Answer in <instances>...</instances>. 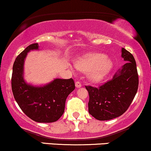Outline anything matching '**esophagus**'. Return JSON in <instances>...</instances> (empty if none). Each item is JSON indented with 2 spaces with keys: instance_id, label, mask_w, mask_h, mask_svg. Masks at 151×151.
<instances>
[{
  "instance_id": "34e87169",
  "label": "esophagus",
  "mask_w": 151,
  "mask_h": 151,
  "mask_svg": "<svg viewBox=\"0 0 151 151\" xmlns=\"http://www.w3.org/2000/svg\"><path fill=\"white\" fill-rule=\"evenodd\" d=\"M75 86L77 88H80L81 86V82H79V81H76L75 82Z\"/></svg>"
}]
</instances>
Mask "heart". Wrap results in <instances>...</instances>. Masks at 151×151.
<instances>
[{
  "mask_svg": "<svg viewBox=\"0 0 151 151\" xmlns=\"http://www.w3.org/2000/svg\"><path fill=\"white\" fill-rule=\"evenodd\" d=\"M78 70L88 72V77L91 81L98 82L104 79L112 68V62L101 53H91L84 55L75 62Z\"/></svg>",
  "mask_w": 151,
  "mask_h": 151,
  "instance_id": "heart-1",
  "label": "heart"
}]
</instances>
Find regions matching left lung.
Masks as SVG:
<instances>
[{
	"instance_id": "left-lung-1",
	"label": "left lung",
	"mask_w": 151,
	"mask_h": 151,
	"mask_svg": "<svg viewBox=\"0 0 151 151\" xmlns=\"http://www.w3.org/2000/svg\"><path fill=\"white\" fill-rule=\"evenodd\" d=\"M121 57L126 64L113 79L99 88L85 86L89 92V113L99 121H107L122 115L136 96L138 87L136 63L132 54L122 48Z\"/></svg>"
}]
</instances>
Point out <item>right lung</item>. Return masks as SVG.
<instances>
[{
	"label": "right lung",
	"instance_id": "add662e5",
	"mask_svg": "<svg viewBox=\"0 0 151 151\" xmlns=\"http://www.w3.org/2000/svg\"><path fill=\"white\" fill-rule=\"evenodd\" d=\"M31 50H39L37 43L25 48L15 59L11 85L13 96L20 108L36 122L57 121L65 111L67 96L75 89L74 80L55 79L43 86H35L24 79V62Z\"/></svg>",
	"mask_w": 151,
	"mask_h": 151
}]
</instances>
